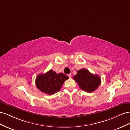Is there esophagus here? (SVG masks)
<instances>
[{
	"label": "esophagus",
	"instance_id": "obj_1",
	"mask_svg": "<svg viewBox=\"0 0 130 130\" xmlns=\"http://www.w3.org/2000/svg\"><path fill=\"white\" fill-rule=\"evenodd\" d=\"M68 76H69V78H71V77H72L71 74H69V75H68Z\"/></svg>",
	"mask_w": 130,
	"mask_h": 130
}]
</instances>
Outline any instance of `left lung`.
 Segmentation results:
<instances>
[{
    "label": "left lung",
    "mask_w": 130,
    "mask_h": 130,
    "mask_svg": "<svg viewBox=\"0 0 130 130\" xmlns=\"http://www.w3.org/2000/svg\"><path fill=\"white\" fill-rule=\"evenodd\" d=\"M73 78L82 90L88 92H93L97 89L101 82L98 75H94L84 68L77 71Z\"/></svg>",
    "instance_id": "left-lung-1"
}]
</instances>
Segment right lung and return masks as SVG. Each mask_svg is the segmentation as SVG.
I'll use <instances>...</instances> for the list:
<instances>
[{
    "instance_id": "add662e5",
    "label": "right lung",
    "mask_w": 130,
    "mask_h": 130,
    "mask_svg": "<svg viewBox=\"0 0 130 130\" xmlns=\"http://www.w3.org/2000/svg\"><path fill=\"white\" fill-rule=\"evenodd\" d=\"M69 77L64 73H57L53 70H50L46 73L40 74L36 78V87L44 93L53 95L60 90L64 82Z\"/></svg>"
}]
</instances>
